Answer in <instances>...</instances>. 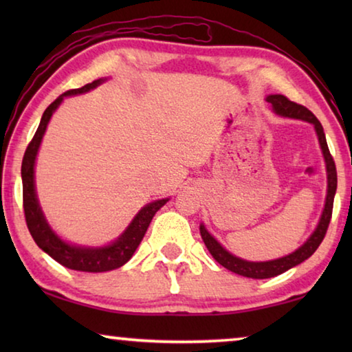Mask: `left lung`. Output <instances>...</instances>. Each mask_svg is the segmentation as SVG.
<instances>
[{
    "label": "left lung",
    "mask_w": 352,
    "mask_h": 352,
    "mask_svg": "<svg viewBox=\"0 0 352 352\" xmlns=\"http://www.w3.org/2000/svg\"><path fill=\"white\" fill-rule=\"evenodd\" d=\"M267 102L272 104L273 111H275L279 116L302 119V121L314 124L315 132H317V136H318L320 147H321V151H323V157L326 162L327 194H326L323 214H321L320 222L314 233L311 234V237H309V239L302 243L300 248L295 250L294 253H290L279 259L265 261V262H252V261L236 258L234 254L226 252V250L220 245V243L214 239L210 233H208L205 225H200L201 239H204L206 248L210 250L212 258L216 259L220 265H223L225 269H228L230 272L237 273V275H241V276L253 278V279H265V278L278 276V275H281V273L292 269V267L301 264V262L306 261L307 258H311V256L315 253V250L320 247V243L323 242L324 236H326L327 226H329L331 217H332L333 195H336V190H337L336 163H333V158L329 152V147H327L323 126H321L318 119L315 118L314 113L311 110H307L305 105L292 102V100L283 96V94H270V96H267Z\"/></svg>",
    "instance_id": "8db88e82"
}]
</instances>
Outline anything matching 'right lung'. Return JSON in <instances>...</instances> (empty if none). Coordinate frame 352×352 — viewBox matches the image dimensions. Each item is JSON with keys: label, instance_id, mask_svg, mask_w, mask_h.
<instances>
[{"label": "right lung", "instance_id": "add662e5", "mask_svg": "<svg viewBox=\"0 0 352 352\" xmlns=\"http://www.w3.org/2000/svg\"><path fill=\"white\" fill-rule=\"evenodd\" d=\"M104 82V79H98L91 83H87L82 88H74V90H68L60 94L54 102H52L45 110L43 116H41L40 126L35 132L32 141L28 144V148L23 157L21 163V180H23V208H25V217L29 228V233L34 237L37 245L43 250L45 253L51 256L52 259L57 261L58 264L63 267H68L71 270L79 272H90V273H99V272H109L122 267L126 262L132 258L135 250L138 248L140 242L144 237L146 231L148 228V223L153 219L155 212L162 208L169 199L155 200L152 204L146 205L142 210L136 214L132 223L127 226V230L118 237L115 242L105 247H79L73 245L62 241L54 231L51 230L50 223L46 222L43 216V211L38 205L37 194H35V183H34V166L35 158H37V152L40 147V142L43 140V135L46 132V126L50 122L52 113L57 110V107L62 104L63 98L74 96V94L87 93L96 88L98 85Z\"/></svg>", "mask_w": 352, "mask_h": 352}]
</instances>
